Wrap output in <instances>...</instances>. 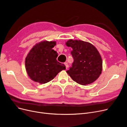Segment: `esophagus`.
<instances>
[{
  "label": "esophagus",
  "instance_id": "1",
  "mask_svg": "<svg viewBox=\"0 0 127 127\" xmlns=\"http://www.w3.org/2000/svg\"><path fill=\"white\" fill-rule=\"evenodd\" d=\"M64 64H65V66H66V69H68V67H69L68 63H64Z\"/></svg>",
  "mask_w": 127,
  "mask_h": 127
}]
</instances>
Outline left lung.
Listing matches in <instances>:
<instances>
[{"label": "left lung", "mask_w": 127, "mask_h": 127, "mask_svg": "<svg viewBox=\"0 0 127 127\" xmlns=\"http://www.w3.org/2000/svg\"><path fill=\"white\" fill-rule=\"evenodd\" d=\"M72 48L71 56L74 62L67 74L74 81L86 85L93 83L101 74L102 60L93 45L80 40H70L66 42Z\"/></svg>", "instance_id": "obj_1"}]
</instances>
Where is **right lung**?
Wrapping results in <instances>:
<instances>
[{"label": "right lung", "instance_id": "add662e5", "mask_svg": "<svg viewBox=\"0 0 127 127\" xmlns=\"http://www.w3.org/2000/svg\"><path fill=\"white\" fill-rule=\"evenodd\" d=\"M56 44L55 41L41 42L34 46L26 57V70L33 81L47 83L66 69L65 65L57 60L58 53L52 49Z\"/></svg>", "mask_w": 127, "mask_h": 127}]
</instances>
